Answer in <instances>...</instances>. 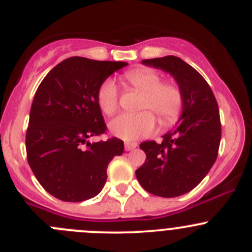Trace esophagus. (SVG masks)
<instances>
[{"mask_svg":"<svg viewBox=\"0 0 252 252\" xmlns=\"http://www.w3.org/2000/svg\"><path fill=\"white\" fill-rule=\"evenodd\" d=\"M136 146H138V144H136V142H126V145H124V147H126V151H131V150L135 149Z\"/></svg>","mask_w":252,"mask_h":252,"instance_id":"obj_1","label":"esophagus"}]
</instances>
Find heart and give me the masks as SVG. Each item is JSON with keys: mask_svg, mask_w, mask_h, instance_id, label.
<instances>
[{"mask_svg": "<svg viewBox=\"0 0 252 252\" xmlns=\"http://www.w3.org/2000/svg\"><path fill=\"white\" fill-rule=\"evenodd\" d=\"M123 80L133 90L141 93L139 110L136 114H119L108 124L110 133L124 141H135L149 136L154 131L158 117L162 126H171L179 119L184 107V95L174 81H162L157 70L139 67L126 70ZM118 89L112 79H106L97 91V103L105 114H113L118 108ZM151 110V112L147 110Z\"/></svg>", "mask_w": 252, "mask_h": 252, "instance_id": "1", "label": "heart"}]
</instances>
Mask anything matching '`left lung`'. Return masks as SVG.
<instances>
[{
	"label": "left lung",
	"instance_id": "8db88e82",
	"mask_svg": "<svg viewBox=\"0 0 252 252\" xmlns=\"http://www.w3.org/2000/svg\"><path fill=\"white\" fill-rule=\"evenodd\" d=\"M141 63L175 79L184 95V107L162 142H141L146 161L135 171L136 178L150 194L180 196L199 185L217 158L222 134L217 101L202 75L179 57L166 56Z\"/></svg>",
	"mask_w": 252,
	"mask_h": 252
}]
</instances>
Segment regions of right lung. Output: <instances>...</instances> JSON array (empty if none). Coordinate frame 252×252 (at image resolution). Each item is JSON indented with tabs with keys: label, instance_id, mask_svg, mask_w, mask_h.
<instances>
[{
	"label": "right lung",
	"instance_id": "add662e5",
	"mask_svg": "<svg viewBox=\"0 0 252 252\" xmlns=\"http://www.w3.org/2000/svg\"><path fill=\"white\" fill-rule=\"evenodd\" d=\"M126 64L70 57L51 69L37 88L25 146L32 173L52 196L67 202L96 196L107 180L108 163L123 154L121 139H89L107 130L98 88Z\"/></svg>",
	"mask_w": 252,
	"mask_h": 252
}]
</instances>
